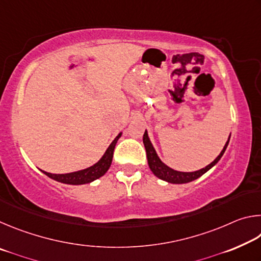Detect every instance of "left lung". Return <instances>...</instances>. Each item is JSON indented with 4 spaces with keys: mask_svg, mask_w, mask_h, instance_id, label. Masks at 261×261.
I'll use <instances>...</instances> for the list:
<instances>
[{
    "mask_svg": "<svg viewBox=\"0 0 261 261\" xmlns=\"http://www.w3.org/2000/svg\"><path fill=\"white\" fill-rule=\"evenodd\" d=\"M230 135H229L227 143L223 146L222 151H221L219 155L216 156L214 159V161H212L210 165H207L206 167L201 168V169L196 170V171H179V170L173 169V168H170L169 166H167L166 163L163 162L160 158H159L155 148H154L152 141H151V139H149L148 132H147V130H145V134L143 136V143H144L145 149H146V155H147V162H148L149 169H151L152 173L155 175L158 178L165 180V182H168V183L184 184V183L192 182V180L199 178L200 176L207 173L211 168H213L216 163L220 161V159L222 158L224 152H226L227 146L229 144V140H230Z\"/></svg>",
    "mask_w": 261,
    "mask_h": 261,
    "instance_id": "8db88e82",
    "label": "left lung"
}]
</instances>
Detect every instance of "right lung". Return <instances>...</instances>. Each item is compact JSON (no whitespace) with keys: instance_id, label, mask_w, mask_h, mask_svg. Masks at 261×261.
I'll return each instance as SVG.
<instances>
[{"instance_id":"add662e5","label":"right lung","mask_w":261,"mask_h":261,"mask_svg":"<svg viewBox=\"0 0 261 261\" xmlns=\"http://www.w3.org/2000/svg\"><path fill=\"white\" fill-rule=\"evenodd\" d=\"M122 134L123 132L121 131L120 134L115 137V139L112 141V144L109 145L108 148L106 149V152L103 153V155L101 156L100 160L98 162H95L94 165H92L91 167H87L85 169L77 170V171H73V173H68V174H50L43 170L41 171L45 175H47L48 177H50L54 180H57V182L60 183L70 184V185H82V184L92 183L93 180L100 178L101 176H103L108 171L113 161V154H114L115 146H116L117 140L121 138Z\"/></svg>"}]
</instances>
